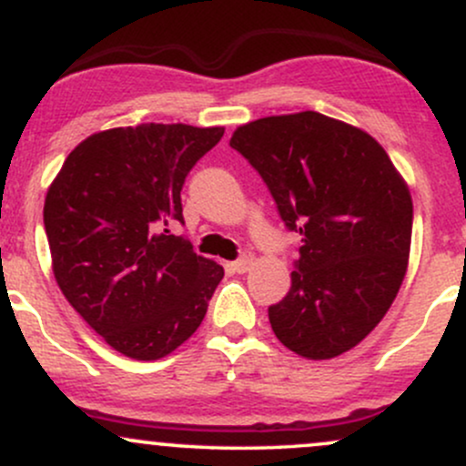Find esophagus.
I'll use <instances>...</instances> for the list:
<instances>
[{
	"mask_svg": "<svg viewBox=\"0 0 466 466\" xmlns=\"http://www.w3.org/2000/svg\"><path fill=\"white\" fill-rule=\"evenodd\" d=\"M251 265H254V256H251V254H243L238 260H234L232 269L237 271V274H245V271L251 269Z\"/></svg>",
	"mask_w": 466,
	"mask_h": 466,
	"instance_id": "1",
	"label": "esophagus"
}]
</instances>
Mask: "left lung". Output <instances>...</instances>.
<instances>
[{"instance_id": "left-lung-1", "label": "left lung", "mask_w": 466, "mask_h": 466, "mask_svg": "<svg viewBox=\"0 0 466 466\" xmlns=\"http://www.w3.org/2000/svg\"><path fill=\"white\" fill-rule=\"evenodd\" d=\"M229 147L300 234L291 289L269 307L276 337L307 360L355 349L408 271L414 210L405 179L372 136L318 111L248 122Z\"/></svg>"}]
</instances>
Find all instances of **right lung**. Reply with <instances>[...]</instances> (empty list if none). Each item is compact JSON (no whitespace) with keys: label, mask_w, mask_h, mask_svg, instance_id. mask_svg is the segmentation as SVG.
I'll return each mask as SVG.
<instances>
[{"label":"right lung","mask_w":466,"mask_h":466,"mask_svg":"<svg viewBox=\"0 0 466 466\" xmlns=\"http://www.w3.org/2000/svg\"><path fill=\"white\" fill-rule=\"evenodd\" d=\"M223 127L100 131L67 155L47 188L44 226L63 296L111 349L170 355L199 329L223 267L170 234L181 188Z\"/></svg>","instance_id":"add662e5"}]
</instances>
